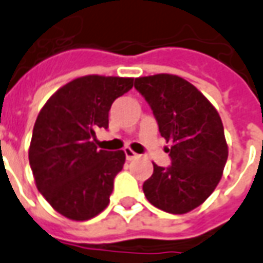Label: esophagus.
I'll return each instance as SVG.
<instances>
[{
    "label": "esophagus",
    "mask_w": 263,
    "mask_h": 263,
    "mask_svg": "<svg viewBox=\"0 0 263 263\" xmlns=\"http://www.w3.org/2000/svg\"><path fill=\"white\" fill-rule=\"evenodd\" d=\"M124 153H125L126 160H132V159H135V157L138 156L137 153H135L134 151H131L129 147H125V149H124Z\"/></svg>",
    "instance_id": "obj_1"
}]
</instances>
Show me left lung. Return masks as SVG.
I'll return each mask as SVG.
<instances>
[{
	"label": "left lung",
	"mask_w": 263,
	"mask_h": 263,
	"mask_svg": "<svg viewBox=\"0 0 263 263\" xmlns=\"http://www.w3.org/2000/svg\"><path fill=\"white\" fill-rule=\"evenodd\" d=\"M135 89L151 106L161 137L171 142V164L153 163L143 194L167 213H188L211 196L223 174L229 149L220 116L194 85L177 75L137 78Z\"/></svg>",
	"instance_id": "1"
}]
</instances>
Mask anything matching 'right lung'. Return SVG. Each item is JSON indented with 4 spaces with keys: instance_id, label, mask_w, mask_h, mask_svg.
Segmentation results:
<instances>
[{
    "instance_id": "1",
    "label": "right lung",
    "mask_w": 263,
    "mask_h": 263,
    "mask_svg": "<svg viewBox=\"0 0 263 263\" xmlns=\"http://www.w3.org/2000/svg\"><path fill=\"white\" fill-rule=\"evenodd\" d=\"M134 78L87 75L58 89L33 128L29 163L46 201L71 220H89L110 202L114 178L122 170V151H99L96 131L108 128L116 99Z\"/></svg>"
}]
</instances>
